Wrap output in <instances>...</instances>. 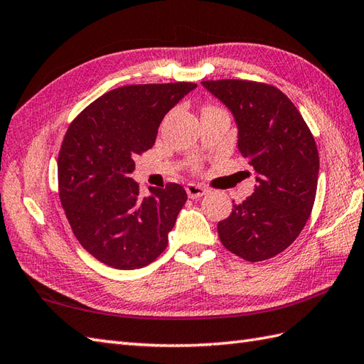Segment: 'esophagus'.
<instances>
[{
  "label": "esophagus",
  "instance_id": "esophagus-1",
  "mask_svg": "<svg viewBox=\"0 0 364 364\" xmlns=\"http://www.w3.org/2000/svg\"><path fill=\"white\" fill-rule=\"evenodd\" d=\"M186 192H188L189 198H200L205 196V193H208V189L203 188V186H198V184H188L186 186Z\"/></svg>",
  "mask_w": 364,
  "mask_h": 364
}]
</instances>
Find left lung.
Here are the masks:
<instances>
[{"instance_id":"obj_1","label":"left lung","mask_w":364,"mask_h":364,"mask_svg":"<svg viewBox=\"0 0 364 364\" xmlns=\"http://www.w3.org/2000/svg\"><path fill=\"white\" fill-rule=\"evenodd\" d=\"M201 85L232 113L237 149L256 172L255 192L218 222V237L235 256L267 260L289 248L310 217L319 172L315 138L276 87L232 79Z\"/></svg>"}]
</instances>
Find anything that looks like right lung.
Returning a JSON list of instances; mask_svg holds the SVG:
<instances>
[{"mask_svg": "<svg viewBox=\"0 0 364 364\" xmlns=\"http://www.w3.org/2000/svg\"><path fill=\"white\" fill-rule=\"evenodd\" d=\"M196 88L191 82L116 88L68 127L57 161L58 196L75 239L102 264L136 269L166 250L188 193L168 183L141 197L130 173L134 158L154 147L164 116Z\"/></svg>", "mask_w": 364, "mask_h": 364, "instance_id": "1", "label": "right lung"}]
</instances>
